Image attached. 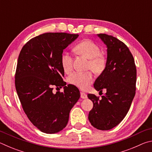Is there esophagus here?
Instances as JSON below:
<instances>
[{
    "mask_svg": "<svg viewBox=\"0 0 152 152\" xmlns=\"http://www.w3.org/2000/svg\"><path fill=\"white\" fill-rule=\"evenodd\" d=\"M80 97L83 99H87V94L84 92H80Z\"/></svg>",
    "mask_w": 152,
    "mask_h": 152,
    "instance_id": "34e87169",
    "label": "esophagus"
}]
</instances>
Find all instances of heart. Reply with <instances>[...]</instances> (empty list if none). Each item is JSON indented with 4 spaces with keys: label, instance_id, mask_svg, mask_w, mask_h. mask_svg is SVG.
I'll list each match as a JSON object with an SVG mask.
<instances>
[{
    "label": "heart",
    "instance_id": "obj_1",
    "mask_svg": "<svg viewBox=\"0 0 152 152\" xmlns=\"http://www.w3.org/2000/svg\"><path fill=\"white\" fill-rule=\"evenodd\" d=\"M77 53L89 59L88 68L95 72L100 73L104 70L105 59L101 54V49L96 43L90 39H84L79 42L74 48ZM61 64L66 72L72 70L73 66V58L70 53L64 52L61 58ZM94 80L91 72H74L68 77V81L78 88L85 90Z\"/></svg>",
    "mask_w": 152,
    "mask_h": 152
}]
</instances>
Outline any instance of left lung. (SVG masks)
Instances as JSON below:
<instances>
[{
	"mask_svg": "<svg viewBox=\"0 0 152 152\" xmlns=\"http://www.w3.org/2000/svg\"><path fill=\"white\" fill-rule=\"evenodd\" d=\"M98 37L107 45L105 68L94 82L97 91L107 92L100 99L88 94L93 102L88 120L99 130H109L122 121L128 113L135 94L137 71L134 58L124 43L104 33Z\"/></svg>",
	"mask_w": 152,
	"mask_h": 152,
	"instance_id": "left-lung-1",
	"label": "left lung"
}]
</instances>
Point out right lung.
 I'll list each match as a JSON object with an SVG mask.
<instances>
[{
	"label": "right lung",
	"mask_w": 152,
	"mask_h": 152,
	"mask_svg": "<svg viewBox=\"0 0 152 152\" xmlns=\"http://www.w3.org/2000/svg\"><path fill=\"white\" fill-rule=\"evenodd\" d=\"M79 35L45 33L30 39L19 53L15 88L23 110L41 132L52 134L68 124L69 115L80 96L72 84L63 80L61 58L65 48ZM64 92L53 94V87Z\"/></svg>",
	"instance_id": "1"
}]
</instances>
